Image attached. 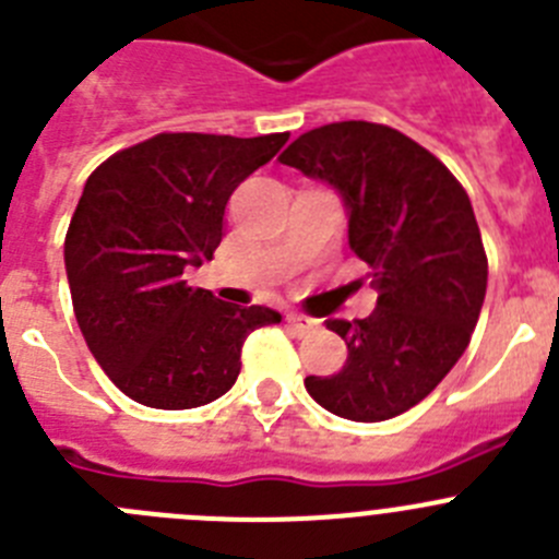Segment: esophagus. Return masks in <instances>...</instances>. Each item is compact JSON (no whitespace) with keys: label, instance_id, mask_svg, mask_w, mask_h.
Here are the masks:
<instances>
[{"label":"esophagus","instance_id":"esophagus-1","mask_svg":"<svg viewBox=\"0 0 559 559\" xmlns=\"http://www.w3.org/2000/svg\"><path fill=\"white\" fill-rule=\"evenodd\" d=\"M286 323L292 325L295 334H309V331L317 325V320H311V317L306 314H298V311H289V314H286Z\"/></svg>","mask_w":559,"mask_h":559}]
</instances>
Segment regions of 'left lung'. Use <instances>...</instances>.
Instances as JSON below:
<instances>
[{"label": "left lung", "instance_id": "left-lung-1", "mask_svg": "<svg viewBox=\"0 0 559 559\" xmlns=\"http://www.w3.org/2000/svg\"><path fill=\"white\" fill-rule=\"evenodd\" d=\"M348 211V245L379 289L365 320H329L348 345L334 376H306L323 409L379 424L412 409L465 354L487 292L474 205L442 160L386 124L334 122L281 153Z\"/></svg>", "mask_w": 559, "mask_h": 559}]
</instances>
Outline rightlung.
I'll list each match as a JSON object with an SVG mask.
<instances>
[{
    "instance_id": "1",
    "label": "right lung",
    "mask_w": 559,
    "mask_h": 559,
    "mask_svg": "<svg viewBox=\"0 0 559 559\" xmlns=\"http://www.w3.org/2000/svg\"><path fill=\"white\" fill-rule=\"evenodd\" d=\"M289 133H158L85 180L63 261L78 325L108 379L153 409L211 404L239 376L245 336L281 323L267 306L192 289L183 270L214 259L225 205Z\"/></svg>"
}]
</instances>
